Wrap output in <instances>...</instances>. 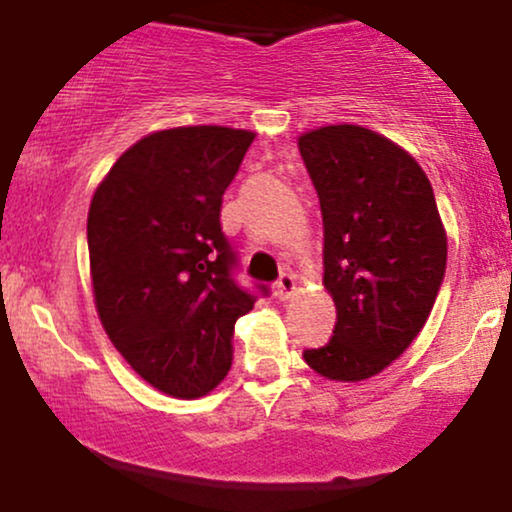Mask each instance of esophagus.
<instances>
[{
    "mask_svg": "<svg viewBox=\"0 0 512 512\" xmlns=\"http://www.w3.org/2000/svg\"><path fill=\"white\" fill-rule=\"evenodd\" d=\"M293 293H296V276L284 272L279 276V281H276V296H279L281 301H289Z\"/></svg>",
    "mask_w": 512,
    "mask_h": 512,
    "instance_id": "34e87169",
    "label": "esophagus"
}]
</instances>
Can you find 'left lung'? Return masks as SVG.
Masks as SVG:
<instances>
[{"label":"left lung","mask_w":512,"mask_h":512,"mask_svg":"<svg viewBox=\"0 0 512 512\" xmlns=\"http://www.w3.org/2000/svg\"><path fill=\"white\" fill-rule=\"evenodd\" d=\"M320 197L325 284L337 308L332 339L303 358L337 383L390 366L424 330L448 260L433 187L402 146L361 125L298 137Z\"/></svg>","instance_id":"8db88e82"}]
</instances>
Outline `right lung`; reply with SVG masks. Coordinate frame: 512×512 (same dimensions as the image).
I'll return each mask as SVG.
<instances>
[{
    "label": "right lung",
    "instance_id": "right-lung-1",
    "mask_svg": "<svg viewBox=\"0 0 512 512\" xmlns=\"http://www.w3.org/2000/svg\"><path fill=\"white\" fill-rule=\"evenodd\" d=\"M255 132L219 125L146 134L115 161L88 209L96 310L156 390L207 395L233 361V327L255 296L233 281L221 199ZM267 293V286H257Z\"/></svg>",
    "mask_w": 512,
    "mask_h": 512
}]
</instances>
